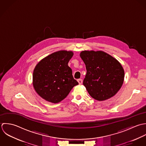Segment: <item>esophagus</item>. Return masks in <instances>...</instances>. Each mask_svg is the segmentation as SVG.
Returning <instances> with one entry per match:
<instances>
[{"instance_id":"obj_1","label":"esophagus","mask_w":146,"mask_h":146,"mask_svg":"<svg viewBox=\"0 0 146 146\" xmlns=\"http://www.w3.org/2000/svg\"><path fill=\"white\" fill-rule=\"evenodd\" d=\"M77 81H78L79 84H82V82H83L82 79H81V78H80V79H78Z\"/></svg>"}]
</instances>
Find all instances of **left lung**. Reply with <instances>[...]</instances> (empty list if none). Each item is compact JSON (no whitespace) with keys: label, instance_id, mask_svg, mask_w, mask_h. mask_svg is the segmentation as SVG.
<instances>
[{"label":"left lung","instance_id":"left-lung-1","mask_svg":"<svg viewBox=\"0 0 146 146\" xmlns=\"http://www.w3.org/2000/svg\"><path fill=\"white\" fill-rule=\"evenodd\" d=\"M80 56L87 70L83 84L90 96L99 101L113 96L124 80V70L120 63L100 51H84Z\"/></svg>","mask_w":146,"mask_h":146}]
</instances>
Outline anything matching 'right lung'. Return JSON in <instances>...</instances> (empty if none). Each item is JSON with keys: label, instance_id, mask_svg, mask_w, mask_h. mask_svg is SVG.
Returning a JSON list of instances; mask_svg holds the SVG:
<instances>
[{"label": "right lung", "instance_id": "right-lung-1", "mask_svg": "<svg viewBox=\"0 0 146 146\" xmlns=\"http://www.w3.org/2000/svg\"><path fill=\"white\" fill-rule=\"evenodd\" d=\"M72 51H60L42 59L36 65L33 84L38 95L46 100L57 103L64 99L78 82L74 79L68 64Z\"/></svg>", "mask_w": 146, "mask_h": 146}]
</instances>
